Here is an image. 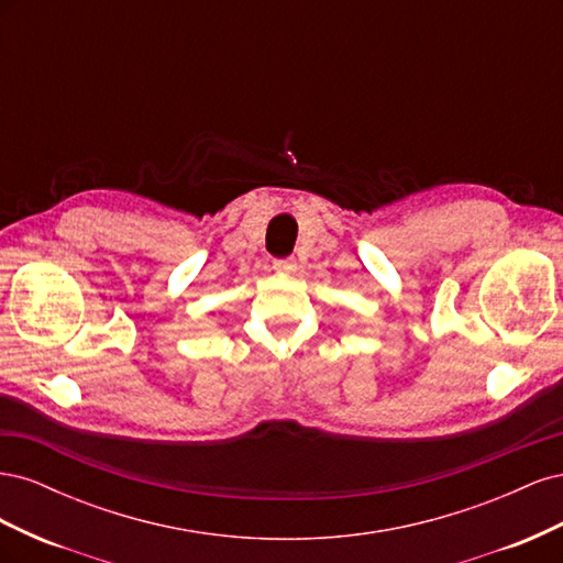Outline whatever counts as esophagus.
I'll use <instances>...</instances> for the list:
<instances>
[{"label": "esophagus", "instance_id": "obj_1", "mask_svg": "<svg viewBox=\"0 0 563 563\" xmlns=\"http://www.w3.org/2000/svg\"><path fill=\"white\" fill-rule=\"evenodd\" d=\"M272 267H275V272H294L296 261L294 258H277L275 263H272Z\"/></svg>", "mask_w": 563, "mask_h": 563}]
</instances>
